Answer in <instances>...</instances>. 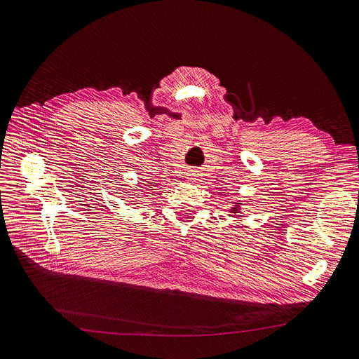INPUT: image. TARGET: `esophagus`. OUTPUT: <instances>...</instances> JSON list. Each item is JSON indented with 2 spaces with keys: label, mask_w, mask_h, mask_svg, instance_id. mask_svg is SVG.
Masks as SVG:
<instances>
[{
  "label": "esophagus",
  "mask_w": 359,
  "mask_h": 359,
  "mask_svg": "<svg viewBox=\"0 0 359 359\" xmlns=\"http://www.w3.org/2000/svg\"><path fill=\"white\" fill-rule=\"evenodd\" d=\"M188 176H189V177H188V179H189V180H191V182H194V180H195V179H196V173H195V171H191V173H189V175H188Z\"/></svg>",
  "instance_id": "1"
}]
</instances>
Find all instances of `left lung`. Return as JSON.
<instances>
[{
	"label": "left lung",
	"mask_w": 359,
	"mask_h": 359,
	"mask_svg": "<svg viewBox=\"0 0 359 359\" xmlns=\"http://www.w3.org/2000/svg\"><path fill=\"white\" fill-rule=\"evenodd\" d=\"M242 205H243L242 201L231 202V207L229 208V212H230L229 217H235V214H241V212H242V211H241V210H242V208H241ZM238 217H239V215H238Z\"/></svg>",
	"instance_id": "obj_1"
}]
</instances>
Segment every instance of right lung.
Returning a JSON list of instances; mask_svg holds the SVG:
<instances>
[{
	"label": "right lung",
	"mask_w": 359,
	"mask_h": 359,
	"mask_svg": "<svg viewBox=\"0 0 359 359\" xmlns=\"http://www.w3.org/2000/svg\"><path fill=\"white\" fill-rule=\"evenodd\" d=\"M147 191H148V189H147ZM149 191H152V189H149ZM133 196H135V195H132V202H137L136 198H133Z\"/></svg>",
	"instance_id": "right-lung-1"
}]
</instances>
